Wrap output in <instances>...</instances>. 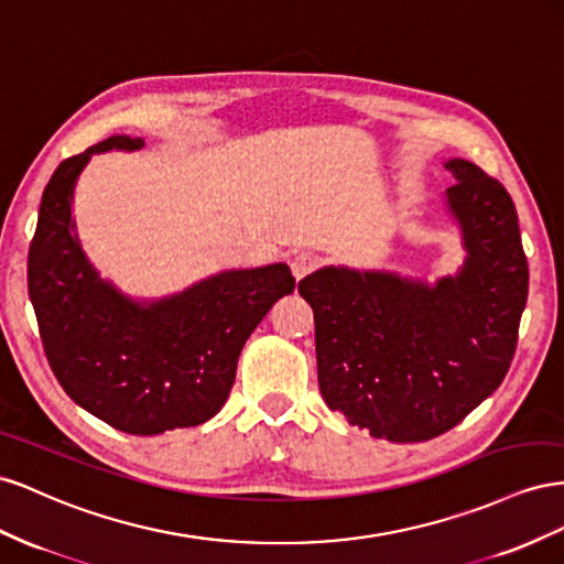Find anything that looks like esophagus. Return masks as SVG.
<instances>
[{"instance_id": "esophagus-1", "label": "esophagus", "mask_w": 564, "mask_h": 564, "mask_svg": "<svg viewBox=\"0 0 564 564\" xmlns=\"http://www.w3.org/2000/svg\"><path fill=\"white\" fill-rule=\"evenodd\" d=\"M316 264H318V257H316V254H312V252H297V254L293 257V262H291L293 276H295L297 281L304 279V276H307V273H312V271L316 269Z\"/></svg>"}]
</instances>
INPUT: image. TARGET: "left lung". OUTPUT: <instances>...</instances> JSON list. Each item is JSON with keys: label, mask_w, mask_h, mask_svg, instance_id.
Wrapping results in <instances>:
<instances>
[{"label": "left lung", "mask_w": 564, "mask_h": 564, "mask_svg": "<svg viewBox=\"0 0 564 564\" xmlns=\"http://www.w3.org/2000/svg\"><path fill=\"white\" fill-rule=\"evenodd\" d=\"M444 193L465 260L434 283L397 271L324 267L297 291L312 304L318 390L349 425L390 442H427L503 382L529 269L512 198L463 158Z\"/></svg>", "instance_id": "obj_1"}]
</instances>
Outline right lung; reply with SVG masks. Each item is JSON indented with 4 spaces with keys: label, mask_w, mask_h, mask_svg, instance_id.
Listing matches in <instances>:
<instances>
[{
    "label": "right lung",
    "mask_w": 564,
    "mask_h": 564,
    "mask_svg": "<svg viewBox=\"0 0 564 564\" xmlns=\"http://www.w3.org/2000/svg\"><path fill=\"white\" fill-rule=\"evenodd\" d=\"M112 149L139 151L143 139L110 137L52 174L30 243L28 293L66 394L110 427L149 437L219 413L240 349L295 279L279 262L219 271L158 300L120 293L87 260L73 217L77 176Z\"/></svg>",
    "instance_id": "obj_1"
}]
</instances>
